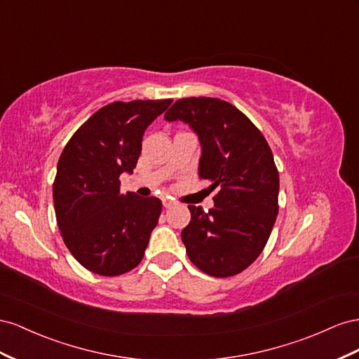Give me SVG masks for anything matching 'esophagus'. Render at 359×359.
Segmentation results:
<instances>
[{
    "mask_svg": "<svg viewBox=\"0 0 359 359\" xmlns=\"http://www.w3.org/2000/svg\"><path fill=\"white\" fill-rule=\"evenodd\" d=\"M162 204H163V208H171L172 204H174V201L171 198H168V197H163L162 198Z\"/></svg>",
    "mask_w": 359,
    "mask_h": 359,
    "instance_id": "34e87169",
    "label": "esophagus"
}]
</instances>
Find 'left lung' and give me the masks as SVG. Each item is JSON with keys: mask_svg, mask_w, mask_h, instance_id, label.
<instances>
[{"mask_svg": "<svg viewBox=\"0 0 359 359\" xmlns=\"http://www.w3.org/2000/svg\"><path fill=\"white\" fill-rule=\"evenodd\" d=\"M163 118L196 132L198 176L210 191L219 188L208 213L188 206L191 222L182 230L188 257L212 276L236 275L259 257L278 215L280 177L268 141L243 112L217 97L179 99Z\"/></svg>", "mask_w": 359, "mask_h": 359, "instance_id": "left-lung-1", "label": "left lung"}]
</instances>
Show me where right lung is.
<instances>
[{"label":"right lung","mask_w":359,"mask_h":359,"mask_svg":"<svg viewBox=\"0 0 359 359\" xmlns=\"http://www.w3.org/2000/svg\"><path fill=\"white\" fill-rule=\"evenodd\" d=\"M165 100L112 102L69 140L58 159L54 208L72 255L86 269L114 276L142 260L162 203L120 192V174H132L142 135L171 105Z\"/></svg>","instance_id":"right-lung-1"}]
</instances>
